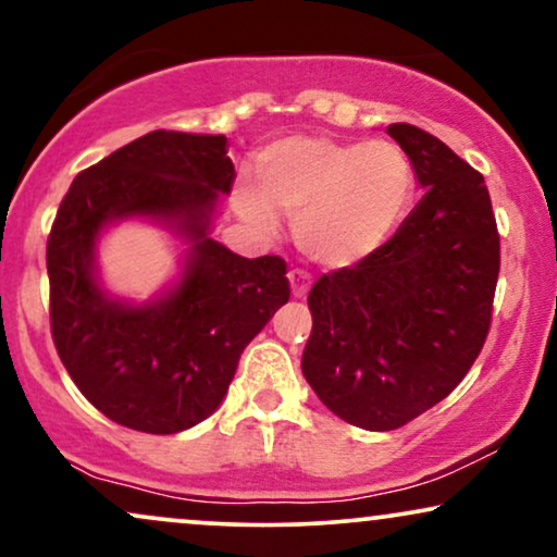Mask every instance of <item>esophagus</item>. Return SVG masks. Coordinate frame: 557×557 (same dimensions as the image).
I'll use <instances>...</instances> for the list:
<instances>
[{
  "label": "esophagus",
  "instance_id": "esophagus-1",
  "mask_svg": "<svg viewBox=\"0 0 557 557\" xmlns=\"http://www.w3.org/2000/svg\"><path fill=\"white\" fill-rule=\"evenodd\" d=\"M287 280H290L293 298H306L308 290H311V274H308V272L293 270L290 274H287Z\"/></svg>",
  "mask_w": 557,
  "mask_h": 557
}]
</instances>
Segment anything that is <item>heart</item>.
Wrapping results in <instances>:
<instances>
[{"label": "heart", "instance_id": "b5f03b06", "mask_svg": "<svg viewBox=\"0 0 557 557\" xmlns=\"http://www.w3.org/2000/svg\"><path fill=\"white\" fill-rule=\"evenodd\" d=\"M259 187L238 182L234 202L251 226L295 218V242L313 262L349 267L377 249L413 195V166L393 140L293 136L259 157Z\"/></svg>", "mask_w": 557, "mask_h": 557}]
</instances>
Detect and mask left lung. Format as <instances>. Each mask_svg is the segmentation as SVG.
Segmentation results:
<instances>
[{"label":"left lung","mask_w":557,"mask_h":557,"mask_svg":"<svg viewBox=\"0 0 557 557\" xmlns=\"http://www.w3.org/2000/svg\"><path fill=\"white\" fill-rule=\"evenodd\" d=\"M388 136L424 197L372 255L315 280L300 362L323 406L370 432L408 424L468 375L502 267L483 174L417 125L393 123Z\"/></svg>","instance_id":"1"}]
</instances>
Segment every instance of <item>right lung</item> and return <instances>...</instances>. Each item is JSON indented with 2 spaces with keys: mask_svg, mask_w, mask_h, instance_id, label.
<instances>
[{
  "mask_svg": "<svg viewBox=\"0 0 557 557\" xmlns=\"http://www.w3.org/2000/svg\"><path fill=\"white\" fill-rule=\"evenodd\" d=\"M226 136L151 131L84 169L48 236L51 334L63 368L115 424L174 434L226 398L238 357L290 298L280 257L246 259L210 238L236 172ZM149 216L187 240L181 283L149 304L112 299L96 277L110 222Z\"/></svg>",
  "mask_w": 557,
  "mask_h": 557,
  "instance_id": "add662e5",
  "label": "right lung"
}]
</instances>
